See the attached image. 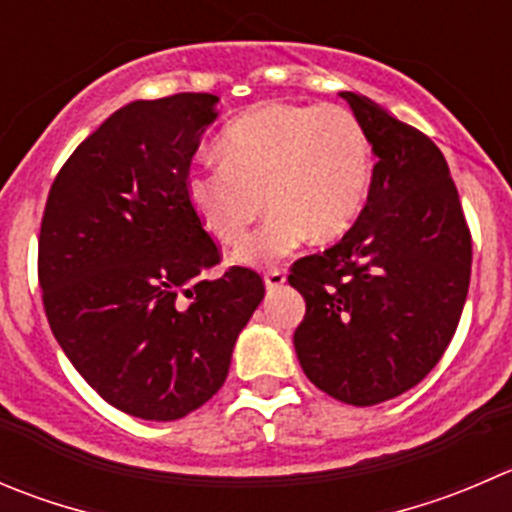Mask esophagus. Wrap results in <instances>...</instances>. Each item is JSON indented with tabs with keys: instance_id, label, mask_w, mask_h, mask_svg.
<instances>
[{
	"instance_id": "1",
	"label": "esophagus",
	"mask_w": 512,
	"mask_h": 512,
	"mask_svg": "<svg viewBox=\"0 0 512 512\" xmlns=\"http://www.w3.org/2000/svg\"><path fill=\"white\" fill-rule=\"evenodd\" d=\"M285 280H287V275H285V270H280V267H275V270H267L265 272L267 290H277V287L285 285Z\"/></svg>"
}]
</instances>
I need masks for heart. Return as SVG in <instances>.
<instances>
[{
	"instance_id": "b5f03b06",
	"label": "heart",
	"mask_w": 512,
	"mask_h": 512,
	"mask_svg": "<svg viewBox=\"0 0 512 512\" xmlns=\"http://www.w3.org/2000/svg\"><path fill=\"white\" fill-rule=\"evenodd\" d=\"M215 150L220 165L187 175V202L227 247L245 240L267 202L270 217L240 250L252 265L290 255L310 235H345L370 190V140L342 104H257L227 124Z\"/></svg>"
}]
</instances>
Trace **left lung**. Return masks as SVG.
Returning <instances> with one entry per match:
<instances>
[{
  "label": "left lung",
  "instance_id": "1",
  "mask_svg": "<svg viewBox=\"0 0 512 512\" xmlns=\"http://www.w3.org/2000/svg\"><path fill=\"white\" fill-rule=\"evenodd\" d=\"M377 162L355 225L290 267L305 297L295 350L315 388L347 405L415 388L448 350L470 285L473 237L448 162L428 135L342 92Z\"/></svg>",
  "mask_w": 512,
  "mask_h": 512
}]
</instances>
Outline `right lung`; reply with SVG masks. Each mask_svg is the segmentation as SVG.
<instances>
[{
    "label": "right lung",
    "mask_w": 512,
    "mask_h": 512,
    "mask_svg": "<svg viewBox=\"0 0 512 512\" xmlns=\"http://www.w3.org/2000/svg\"><path fill=\"white\" fill-rule=\"evenodd\" d=\"M217 97L132 102L69 155L49 187L37 275L49 327L89 388L142 420H177L225 382L237 335L265 297L222 262L185 182Z\"/></svg>",
    "instance_id": "add662e5"
}]
</instances>
